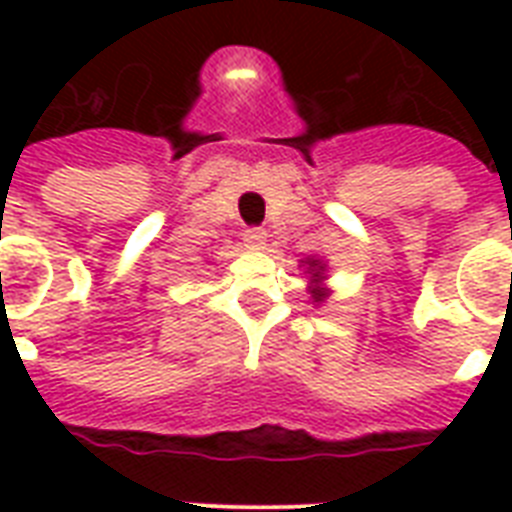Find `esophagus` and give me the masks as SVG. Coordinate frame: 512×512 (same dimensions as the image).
I'll list each match as a JSON object with an SVG mask.
<instances>
[{
	"label": "esophagus",
	"mask_w": 512,
	"mask_h": 512,
	"mask_svg": "<svg viewBox=\"0 0 512 512\" xmlns=\"http://www.w3.org/2000/svg\"><path fill=\"white\" fill-rule=\"evenodd\" d=\"M265 239H268L265 228H247V231H244V241H247L249 247H263Z\"/></svg>",
	"instance_id": "1"
}]
</instances>
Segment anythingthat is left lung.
Segmentation results:
<instances>
[{
    "mask_svg": "<svg viewBox=\"0 0 512 512\" xmlns=\"http://www.w3.org/2000/svg\"><path fill=\"white\" fill-rule=\"evenodd\" d=\"M311 271H313V281L316 279H321V271H324V265L319 263V260H311ZM313 297H316V303H319L321 297H324V289H313Z\"/></svg>",
    "mask_w": 512,
    "mask_h": 512,
    "instance_id": "left-lung-1",
    "label": "left lung"
}]
</instances>
